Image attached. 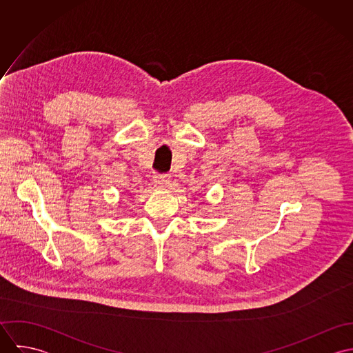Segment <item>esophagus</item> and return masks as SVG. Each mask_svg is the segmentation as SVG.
Wrapping results in <instances>:
<instances>
[{"label": "esophagus", "mask_w": 353, "mask_h": 353, "mask_svg": "<svg viewBox=\"0 0 353 353\" xmlns=\"http://www.w3.org/2000/svg\"><path fill=\"white\" fill-rule=\"evenodd\" d=\"M170 183H171V176L167 175V174L165 175H156L153 178V185L157 189H165V188L170 186Z\"/></svg>", "instance_id": "obj_1"}]
</instances>
